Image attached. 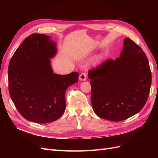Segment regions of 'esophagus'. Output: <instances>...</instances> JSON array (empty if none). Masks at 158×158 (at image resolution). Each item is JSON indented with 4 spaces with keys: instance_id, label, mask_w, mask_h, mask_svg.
<instances>
[{
    "instance_id": "obj_1",
    "label": "esophagus",
    "mask_w": 158,
    "mask_h": 158,
    "mask_svg": "<svg viewBox=\"0 0 158 158\" xmlns=\"http://www.w3.org/2000/svg\"><path fill=\"white\" fill-rule=\"evenodd\" d=\"M79 79L82 81L86 80V73H85V72H83V73H81L79 76Z\"/></svg>"
}]
</instances>
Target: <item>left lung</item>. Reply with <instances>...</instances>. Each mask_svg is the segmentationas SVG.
I'll list each match as a JSON object with an SVG mask.
<instances>
[{
	"mask_svg": "<svg viewBox=\"0 0 158 158\" xmlns=\"http://www.w3.org/2000/svg\"><path fill=\"white\" fill-rule=\"evenodd\" d=\"M94 111L102 118L121 121L139 112L146 104L152 73L145 52L129 38L119 58L108 59L88 71Z\"/></svg>",
	"mask_w": 158,
	"mask_h": 158,
	"instance_id": "obj_1",
	"label": "left lung"
}]
</instances>
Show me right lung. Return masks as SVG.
<instances>
[{
    "label": "right lung",
    "instance_id": "add662e5",
    "mask_svg": "<svg viewBox=\"0 0 158 158\" xmlns=\"http://www.w3.org/2000/svg\"><path fill=\"white\" fill-rule=\"evenodd\" d=\"M56 44L45 35L33 33L18 47L8 66V89L18 112L27 120L48 123L65 111V93L79 74H53L50 59Z\"/></svg>",
    "mask_w": 158,
    "mask_h": 158
}]
</instances>
